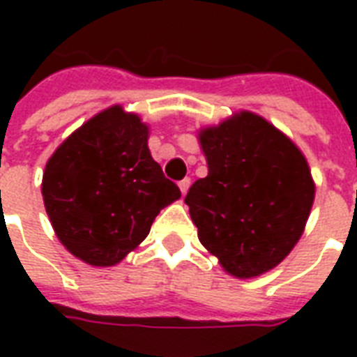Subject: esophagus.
Listing matches in <instances>:
<instances>
[{
  "instance_id": "esophagus-1",
  "label": "esophagus",
  "mask_w": 357,
  "mask_h": 357,
  "mask_svg": "<svg viewBox=\"0 0 357 357\" xmlns=\"http://www.w3.org/2000/svg\"><path fill=\"white\" fill-rule=\"evenodd\" d=\"M179 190H181V195H187V190H189V187H190V179L189 178H185V179H181V181H179Z\"/></svg>"
}]
</instances>
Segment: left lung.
Segmentation results:
<instances>
[{"label": "left lung", "mask_w": 357, "mask_h": 357, "mask_svg": "<svg viewBox=\"0 0 357 357\" xmlns=\"http://www.w3.org/2000/svg\"><path fill=\"white\" fill-rule=\"evenodd\" d=\"M206 178L185 196L198 238L224 271L254 278L280 265L302 237L315 183L293 140L250 111L198 133Z\"/></svg>", "instance_id": "8db88e82"}]
</instances>
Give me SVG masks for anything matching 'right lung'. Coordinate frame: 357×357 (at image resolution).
I'll list each match as a JSON object with an SVG mask.
<instances>
[{
  "label": "right lung",
  "instance_id": "obj_1",
  "mask_svg": "<svg viewBox=\"0 0 357 357\" xmlns=\"http://www.w3.org/2000/svg\"><path fill=\"white\" fill-rule=\"evenodd\" d=\"M148 126L120 105L75 129L50 157L42 196L59 241L89 265L113 266L181 196L148 150Z\"/></svg>",
  "mask_w": 357,
  "mask_h": 357
}]
</instances>
